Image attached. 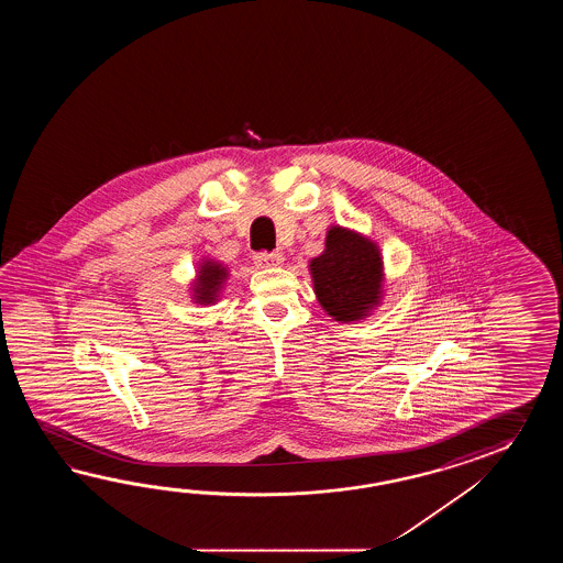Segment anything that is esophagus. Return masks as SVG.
Instances as JSON below:
<instances>
[{"label":"esophagus","mask_w":563,"mask_h":563,"mask_svg":"<svg viewBox=\"0 0 563 563\" xmlns=\"http://www.w3.org/2000/svg\"><path fill=\"white\" fill-rule=\"evenodd\" d=\"M257 267H276L284 262V255L279 252H260L253 255Z\"/></svg>","instance_id":"obj_1"}]
</instances>
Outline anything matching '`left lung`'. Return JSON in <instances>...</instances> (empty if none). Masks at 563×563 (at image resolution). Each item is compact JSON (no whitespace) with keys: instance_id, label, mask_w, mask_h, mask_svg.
<instances>
[{"instance_id":"8db88e82","label":"left lung","mask_w":563,"mask_h":563,"mask_svg":"<svg viewBox=\"0 0 563 563\" xmlns=\"http://www.w3.org/2000/svg\"><path fill=\"white\" fill-rule=\"evenodd\" d=\"M310 267L318 299L338 322L360 320L378 301L383 282L380 253L374 243L356 233L330 229L325 252Z\"/></svg>"}]
</instances>
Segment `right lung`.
Returning <instances> with one entry per match:
<instances>
[{
	"label": "right lung",
	"mask_w": 563,
	"mask_h": 563,
	"mask_svg": "<svg viewBox=\"0 0 563 563\" xmlns=\"http://www.w3.org/2000/svg\"><path fill=\"white\" fill-rule=\"evenodd\" d=\"M199 287H197V299L203 303H211L216 299L217 289L221 286V282L228 276V272L221 265L207 262L199 272Z\"/></svg>",
	"instance_id": "1"
}]
</instances>
